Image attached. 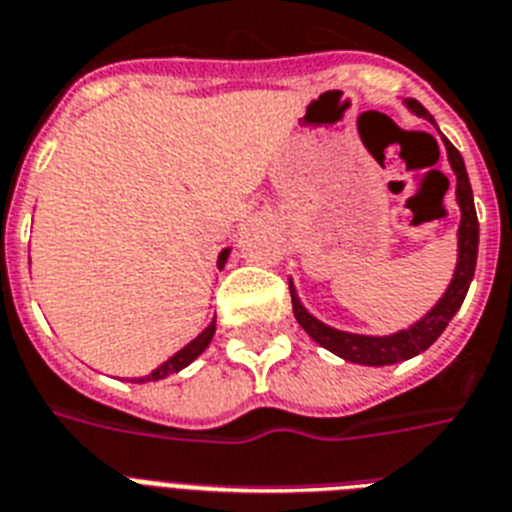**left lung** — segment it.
<instances>
[{
	"instance_id": "obj_1",
	"label": "left lung",
	"mask_w": 512,
	"mask_h": 512,
	"mask_svg": "<svg viewBox=\"0 0 512 512\" xmlns=\"http://www.w3.org/2000/svg\"><path fill=\"white\" fill-rule=\"evenodd\" d=\"M403 104L417 114V117L433 122V117L427 114V109L419 104V101L406 98ZM443 146H446V157H449L451 170H454V176H457V192H454L457 194L459 205L457 267H454L451 283L446 285V291H443L441 299L435 301L433 307H430L417 323H411L408 328H400V331L387 336L339 331V328L328 326V323L315 318V315L301 304L299 293L293 288V280H288V285H291L293 315L299 320V326L304 328L320 347H326L328 352H334L339 358L350 360V363H360V366H392V363H400V360L417 358L419 352H425L427 347L446 331L451 318L457 315L459 307H462V301H465L467 288H470L475 275V259H478V216H475L473 189H470L465 160H462V154L451 146L449 138H443Z\"/></svg>"
}]
</instances>
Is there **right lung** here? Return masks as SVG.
<instances>
[{
  "instance_id": "1",
  "label": "right lung",
  "mask_w": 512,
  "mask_h": 512,
  "mask_svg": "<svg viewBox=\"0 0 512 512\" xmlns=\"http://www.w3.org/2000/svg\"><path fill=\"white\" fill-rule=\"evenodd\" d=\"M229 253H232V248H224V251L219 253V261H216V264H219V269H224V264H227V259H229ZM213 334H216V320H211V326L205 328L202 334L194 336L192 342L186 344V347H181V350H178L173 358H168L165 363H162V366L154 368L152 374L138 376L136 382H160V379H165V376L178 374L181 368H186L194 358H200L202 352L208 350V344H211Z\"/></svg>"
}]
</instances>
